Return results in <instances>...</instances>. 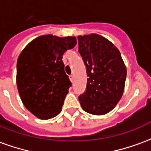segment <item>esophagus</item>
<instances>
[{
	"instance_id": "1",
	"label": "esophagus",
	"mask_w": 151,
	"mask_h": 151,
	"mask_svg": "<svg viewBox=\"0 0 151 151\" xmlns=\"http://www.w3.org/2000/svg\"><path fill=\"white\" fill-rule=\"evenodd\" d=\"M69 79H70V81H71V82H72V83L74 82V77H73V75H71L70 77H69Z\"/></svg>"
}]
</instances>
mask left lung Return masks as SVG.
<instances>
[{"mask_svg": "<svg viewBox=\"0 0 151 151\" xmlns=\"http://www.w3.org/2000/svg\"><path fill=\"white\" fill-rule=\"evenodd\" d=\"M78 52L88 76L86 91L78 97L82 109L92 115H104L123 95L126 66L120 51L98 34L79 35Z\"/></svg>", "mask_w": 151, "mask_h": 151, "instance_id": "1", "label": "left lung"}]
</instances>
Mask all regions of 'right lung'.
<instances>
[{
    "mask_svg": "<svg viewBox=\"0 0 151 151\" xmlns=\"http://www.w3.org/2000/svg\"><path fill=\"white\" fill-rule=\"evenodd\" d=\"M76 43L74 36L41 35L28 43L18 56L16 82L20 98L28 111L41 120L61 111L72 85L62 57Z\"/></svg>",
    "mask_w": 151,
    "mask_h": 151,
    "instance_id": "add662e5",
    "label": "right lung"
}]
</instances>
